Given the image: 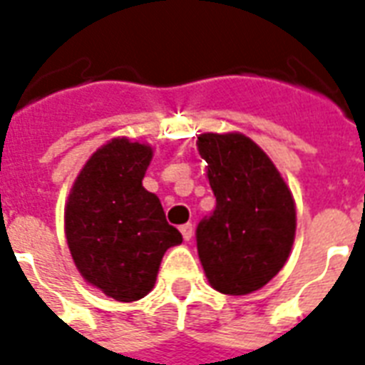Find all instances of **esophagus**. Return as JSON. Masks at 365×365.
<instances>
[{"mask_svg":"<svg viewBox=\"0 0 365 365\" xmlns=\"http://www.w3.org/2000/svg\"><path fill=\"white\" fill-rule=\"evenodd\" d=\"M180 232H182L183 239H185V241H189V239L193 237V224H183V226L180 227Z\"/></svg>","mask_w":365,"mask_h":365,"instance_id":"34e87169","label":"esophagus"}]
</instances>
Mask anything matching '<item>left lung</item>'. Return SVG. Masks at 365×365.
<instances>
[{
    "label": "left lung",
    "mask_w": 365,
    "mask_h": 365,
    "mask_svg": "<svg viewBox=\"0 0 365 365\" xmlns=\"http://www.w3.org/2000/svg\"><path fill=\"white\" fill-rule=\"evenodd\" d=\"M197 147L216 197L195 232L205 274L224 294L258 291L293 247V195L268 155L241 133H202Z\"/></svg>",
    "instance_id": "1"
}]
</instances>
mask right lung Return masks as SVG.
Masks as SVG:
<instances>
[{
  "mask_svg": "<svg viewBox=\"0 0 365 365\" xmlns=\"http://www.w3.org/2000/svg\"><path fill=\"white\" fill-rule=\"evenodd\" d=\"M153 149L126 138L97 149L76 178L65 210L68 249L83 279L120 302L143 299L164 252L182 243L141 180Z\"/></svg>",
  "mask_w": 365,
  "mask_h": 365,
  "instance_id": "obj_1",
  "label": "right lung"
}]
</instances>
